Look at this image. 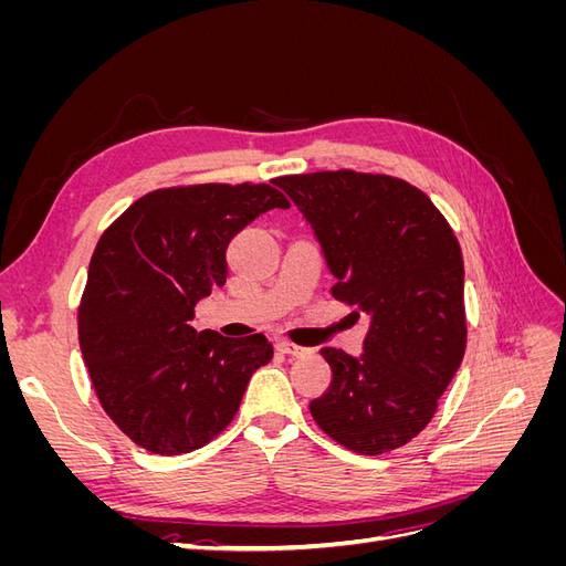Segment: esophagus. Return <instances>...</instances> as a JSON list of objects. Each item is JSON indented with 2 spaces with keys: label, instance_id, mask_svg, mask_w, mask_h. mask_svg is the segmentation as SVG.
Returning <instances> with one entry per match:
<instances>
[{
  "label": "esophagus",
  "instance_id": "34e87169",
  "mask_svg": "<svg viewBox=\"0 0 566 566\" xmlns=\"http://www.w3.org/2000/svg\"><path fill=\"white\" fill-rule=\"evenodd\" d=\"M279 352L281 354H287V356H306L312 349H304L300 345H295V342H287V339H279Z\"/></svg>",
  "mask_w": 566,
  "mask_h": 566
}]
</instances>
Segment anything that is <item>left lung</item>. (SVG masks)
Here are the masks:
<instances>
[{
  "instance_id": "8db88e82",
  "label": "left lung",
  "mask_w": 566,
  "mask_h": 566,
  "mask_svg": "<svg viewBox=\"0 0 566 566\" xmlns=\"http://www.w3.org/2000/svg\"><path fill=\"white\" fill-rule=\"evenodd\" d=\"M310 221L331 293L370 318L364 354L323 347L333 370L310 403L321 430L361 455L418 437L465 356V266L449 221L420 188L354 169L273 181Z\"/></svg>"
}]
</instances>
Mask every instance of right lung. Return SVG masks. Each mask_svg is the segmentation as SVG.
<instances>
[{
  "label": "right lung",
  "instance_id": "1",
  "mask_svg": "<svg viewBox=\"0 0 566 566\" xmlns=\"http://www.w3.org/2000/svg\"><path fill=\"white\" fill-rule=\"evenodd\" d=\"M287 198L269 184L158 188L98 238L77 310L80 349L108 418L136 447L181 455L210 443L238 413L262 335L193 331L196 304L227 283V248Z\"/></svg>",
  "mask_w": 566,
  "mask_h": 566
}]
</instances>
